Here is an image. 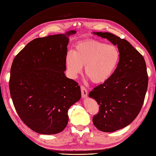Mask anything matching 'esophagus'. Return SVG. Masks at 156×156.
<instances>
[{
	"instance_id": "34e87169",
	"label": "esophagus",
	"mask_w": 156,
	"mask_h": 156,
	"mask_svg": "<svg viewBox=\"0 0 156 156\" xmlns=\"http://www.w3.org/2000/svg\"><path fill=\"white\" fill-rule=\"evenodd\" d=\"M81 92H82V97L83 98H87V90L86 89V87L84 86H81Z\"/></svg>"
}]
</instances>
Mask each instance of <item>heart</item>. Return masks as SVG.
<instances>
[{
  "label": "heart",
  "instance_id": "b5f03b06",
  "mask_svg": "<svg viewBox=\"0 0 156 156\" xmlns=\"http://www.w3.org/2000/svg\"><path fill=\"white\" fill-rule=\"evenodd\" d=\"M121 53L117 47L94 39L76 44L73 51L65 56V65L69 74L76 78L84 66V73L94 83L107 80L119 65Z\"/></svg>",
  "mask_w": 156,
  "mask_h": 156
}]
</instances>
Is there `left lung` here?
<instances>
[{"instance_id": "8db88e82", "label": "left lung", "mask_w": 156, "mask_h": 156, "mask_svg": "<svg viewBox=\"0 0 156 156\" xmlns=\"http://www.w3.org/2000/svg\"><path fill=\"white\" fill-rule=\"evenodd\" d=\"M93 34L117 45L121 53L111 76L89 94L99 105L94 125L99 130L112 133L130 125L140 111L148 84L146 65L143 56L126 40L109 32Z\"/></svg>"}]
</instances>
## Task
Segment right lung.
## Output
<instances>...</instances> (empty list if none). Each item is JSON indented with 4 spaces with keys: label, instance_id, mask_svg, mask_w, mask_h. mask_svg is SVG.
I'll list each match as a JSON object with an SVG mask.
<instances>
[{
    "label": "right lung",
    "instance_id": "add662e5",
    "mask_svg": "<svg viewBox=\"0 0 156 156\" xmlns=\"http://www.w3.org/2000/svg\"><path fill=\"white\" fill-rule=\"evenodd\" d=\"M76 33L35 39L12 65L9 87L14 107L22 121L37 133L62 132L69 122L68 111L81 98L78 83L65 74L69 36Z\"/></svg>",
    "mask_w": 156,
    "mask_h": 156
}]
</instances>
